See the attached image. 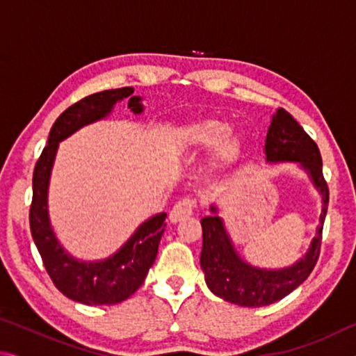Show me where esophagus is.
<instances>
[{
    "label": "esophagus",
    "instance_id": "1",
    "mask_svg": "<svg viewBox=\"0 0 356 356\" xmlns=\"http://www.w3.org/2000/svg\"><path fill=\"white\" fill-rule=\"evenodd\" d=\"M196 207V201L191 200V197H184L179 202L174 204V207L170 212V220L171 222H179L193 213V210Z\"/></svg>",
    "mask_w": 356,
    "mask_h": 356
}]
</instances>
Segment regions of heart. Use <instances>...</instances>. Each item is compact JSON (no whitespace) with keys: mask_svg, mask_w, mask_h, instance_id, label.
Masks as SVG:
<instances>
[{"mask_svg":"<svg viewBox=\"0 0 356 356\" xmlns=\"http://www.w3.org/2000/svg\"><path fill=\"white\" fill-rule=\"evenodd\" d=\"M182 140L195 147H215V159L218 165H227L237 159L240 152L238 136L229 134V127L220 120H202L188 125L184 130Z\"/></svg>","mask_w":356,"mask_h":356,"instance_id":"1","label":"heart"}]
</instances>
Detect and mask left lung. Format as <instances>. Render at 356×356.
Wrapping results in <instances>:
<instances>
[{
  "label": "left lung",
  "instance_id": "obj_1",
  "mask_svg": "<svg viewBox=\"0 0 356 356\" xmlns=\"http://www.w3.org/2000/svg\"><path fill=\"white\" fill-rule=\"evenodd\" d=\"M265 155L270 163L297 161L309 174L312 184L322 195L321 225L312 238L306 254L292 267L281 270H265L246 264L240 259L229 238L225 222L216 215L204 216L201 268L210 291L229 303L259 308L272 305L295 291L314 270L322 245V229L328 209V185L322 171V156L314 140L284 108H278L272 118L265 140Z\"/></svg>",
  "mask_w": 356,
  "mask_h": 356
}]
</instances>
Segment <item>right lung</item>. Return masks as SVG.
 Returning a JSON list of instances; mask_svg holds the SVG:
<instances>
[{"instance_id":"add662e5","label":"right lung","mask_w":356,"mask_h":356,"mask_svg":"<svg viewBox=\"0 0 356 356\" xmlns=\"http://www.w3.org/2000/svg\"><path fill=\"white\" fill-rule=\"evenodd\" d=\"M134 88L108 89L95 92L69 106L53 124L48 144L42 150L33 172V202L29 209V226L34 243L53 284L65 297L84 305H116L131 297L141 287L159 252L165 231L166 213L144 221L127 243L105 261H76L59 245L48 218L47 193L50 174L59 143L78 129L104 119L116 102L129 97V108L143 113L141 97L131 95Z\"/></svg>"}]
</instances>
